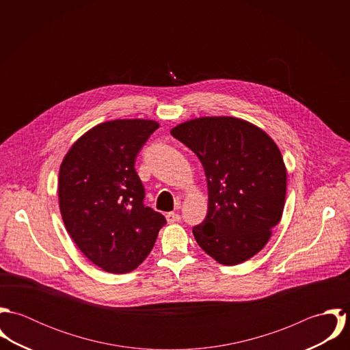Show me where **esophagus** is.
Returning <instances> with one entry per match:
<instances>
[{"label":"esophagus","instance_id":"esophagus-1","mask_svg":"<svg viewBox=\"0 0 350 350\" xmlns=\"http://www.w3.org/2000/svg\"><path fill=\"white\" fill-rule=\"evenodd\" d=\"M165 218H167V221H168V224H174V222H179L182 218H180V215L179 214H176V213H174V211H171V213H167V215H165Z\"/></svg>","mask_w":350,"mask_h":350}]
</instances>
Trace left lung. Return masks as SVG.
<instances>
[{
    "label": "left lung",
    "mask_w": 350,
    "mask_h": 350,
    "mask_svg": "<svg viewBox=\"0 0 350 350\" xmlns=\"http://www.w3.org/2000/svg\"><path fill=\"white\" fill-rule=\"evenodd\" d=\"M171 135L198 156L207 179V215L193 228L198 245L225 265L248 260L283 214L287 171L278 146L233 117L196 118Z\"/></svg>",
    "instance_id": "left-lung-1"
}]
</instances>
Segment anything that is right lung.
<instances>
[{
  "label": "right lung",
  "mask_w": 350,
  "mask_h": 350,
  "mask_svg": "<svg viewBox=\"0 0 350 350\" xmlns=\"http://www.w3.org/2000/svg\"><path fill=\"white\" fill-rule=\"evenodd\" d=\"M159 128L150 120H114L85 133L63 159L59 207L82 253L106 272L126 273L150 254L163 214L146 206L135 161Z\"/></svg>",
  "instance_id": "1"
}]
</instances>
